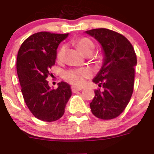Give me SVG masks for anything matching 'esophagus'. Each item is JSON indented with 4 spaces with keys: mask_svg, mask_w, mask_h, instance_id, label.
I'll return each mask as SVG.
<instances>
[{
    "mask_svg": "<svg viewBox=\"0 0 154 154\" xmlns=\"http://www.w3.org/2000/svg\"><path fill=\"white\" fill-rule=\"evenodd\" d=\"M82 90V88H80V87H72V91L74 93L78 92V91H80Z\"/></svg>",
    "mask_w": 154,
    "mask_h": 154,
    "instance_id": "1",
    "label": "esophagus"
}]
</instances>
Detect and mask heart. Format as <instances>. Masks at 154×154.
Segmentation results:
<instances>
[{
	"mask_svg": "<svg viewBox=\"0 0 154 154\" xmlns=\"http://www.w3.org/2000/svg\"><path fill=\"white\" fill-rule=\"evenodd\" d=\"M75 45L77 49L80 51V53L83 54L88 53V52H94V44L92 41H91L88 38L83 37L80 39L77 40L75 41ZM65 54V47H61L59 51L57 52V60L59 61L63 60V56ZM91 75V71L88 69H80V70H72L67 72L65 74V78L68 81H70L71 84H75V85H81L84 84V78L88 77Z\"/></svg>",
	"mask_w": 154,
	"mask_h": 154,
	"instance_id": "obj_1",
	"label": "heart"
}]
</instances>
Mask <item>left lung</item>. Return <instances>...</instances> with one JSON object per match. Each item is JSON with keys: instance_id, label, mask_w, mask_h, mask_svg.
Returning a JSON list of instances; mask_svg holds the SVG:
<instances>
[{"instance_id": "1", "label": "left lung", "mask_w": 154, "mask_h": 154, "mask_svg": "<svg viewBox=\"0 0 154 154\" xmlns=\"http://www.w3.org/2000/svg\"><path fill=\"white\" fill-rule=\"evenodd\" d=\"M85 33L101 45L103 64L93 82L103 86L94 91L90 103L95 117L110 120L124 111L132 96L137 56L132 44L124 36L106 28L93 29Z\"/></svg>"}]
</instances>
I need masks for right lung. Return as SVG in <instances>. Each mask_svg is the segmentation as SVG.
<instances>
[{"label":"right lung","instance_id":"obj_1","mask_svg":"<svg viewBox=\"0 0 154 154\" xmlns=\"http://www.w3.org/2000/svg\"><path fill=\"white\" fill-rule=\"evenodd\" d=\"M67 37L68 34L37 33L23 41L17 54V72L23 100L34 117L43 121L60 119L72 95L67 83H58L57 88L52 89L46 80L55 63L57 49Z\"/></svg>","mask_w":154,"mask_h":154}]
</instances>
